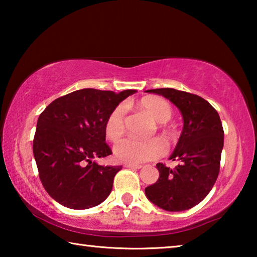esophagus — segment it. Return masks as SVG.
<instances>
[{"label":"esophagus","instance_id":"esophagus-1","mask_svg":"<svg viewBox=\"0 0 257 257\" xmlns=\"http://www.w3.org/2000/svg\"><path fill=\"white\" fill-rule=\"evenodd\" d=\"M124 168H132V169H141L142 164H134V163H124Z\"/></svg>","mask_w":257,"mask_h":257}]
</instances>
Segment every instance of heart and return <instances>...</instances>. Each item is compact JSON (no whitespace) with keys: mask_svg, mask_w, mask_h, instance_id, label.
Instances as JSON below:
<instances>
[{"mask_svg":"<svg viewBox=\"0 0 257 257\" xmlns=\"http://www.w3.org/2000/svg\"><path fill=\"white\" fill-rule=\"evenodd\" d=\"M138 107L146 112L152 119L161 123L165 135L169 130L165 128L167 122L172 116V106L167 99L159 96H146L138 102ZM125 132V107L120 104L115 106L107 115L104 123V133L111 142H118ZM167 147L160 138H153L150 141H138V139L127 138L119 142L114 146V154L116 159L127 163H143L147 161L159 159L162 156Z\"/></svg>","mask_w":257,"mask_h":257,"instance_id":"b5f03b06","label":"heart"}]
</instances>
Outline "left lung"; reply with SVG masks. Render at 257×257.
Listing matches in <instances>:
<instances>
[{"mask_svg":"<svg viewBox=\"0 0 257 257\" xmlns=\"http://www.w3.org/2000/svg\"><path fill=\"white\" fill-rule=\"evenodd\" d=\"M162 95L179 108L184 129L170 160L175 169L158 163L160 177L145 188L150 201L165 211L180 212L197 205L214 186L220 171L224 133L219 113L198 95L173 88L146 90Z\"/></svg>","mask_w":257,"mask_h":257,"instance_id":"8db88e82","label":"left lung"}]
</instances>
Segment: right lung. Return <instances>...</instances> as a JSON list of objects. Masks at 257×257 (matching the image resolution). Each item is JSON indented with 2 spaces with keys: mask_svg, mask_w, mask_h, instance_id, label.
<instances>
[{
  "mask_svg": "<svg viewBox=\"0 0 257 257\" xmlns=\"http://www.w3.org/2000/svg\"><path fill=\"white\" fill-rule=\"evenodd\" d=\"M135 92L79 89L54 99L41 113L33 152L42 185L54 201L86 210L110 195L122 167L98 165L93 160L112 154L104 123L113 108Z\"/></svg>",
  "mask_w": 257,
  "mask_h": 257,
  "instance_id": "obj_1",
  "label": "right lung"
}]
</instances>
